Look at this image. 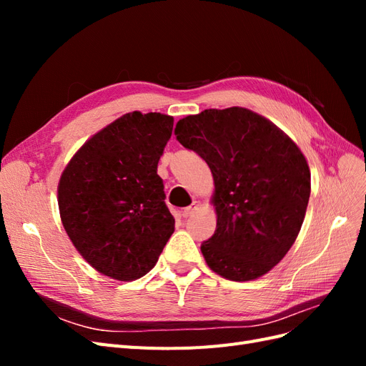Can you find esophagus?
I'll use <instances>...</instances> for the list:
<instances>
[{
    "label": "esophagus",
    "mask_w": 366,
    "mask_h": 366,
    "mask_svg": "<svg viewBox=\"0 0 366 366\" xmlns=\"http://www.w3.org/2000/svg\"><path fill=\"white\" fill-rule=\"evenodd\" d=\"M197 206H198V202H194L191 206H187V207H184L183 210H182V215L184 217V218H187V217H191L192 214H194V210L197 209Z\"/></svg>",
    "instance_id": "esophagus-1"
}]
</instances>
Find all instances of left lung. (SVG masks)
Listing matches in <instances>:
<instances>
[{
  "label": "left lung",
  "mask_w": 366,
  "mask_h": 366,
  "mask_svg": "<svg viewBox=\"0 0 366 366\" xmlns=\"http://www.w3.org/2000/svg\"><path fill=\"white\" fill-rule=\"evenodd\" d=\"M174 134L212 171L215 234L202 244L207 265L230 281L265 274L290 250L310 198V169L293 140L247 108L204 109Z\"/></svg>",
  "instance_id": "1"
}]
</instances>
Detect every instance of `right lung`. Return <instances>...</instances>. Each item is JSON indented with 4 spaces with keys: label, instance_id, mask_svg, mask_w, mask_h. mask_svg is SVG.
<instances>
[{
    "label": "right lung",
    "instance_id": "obj_1",
    "mask_svg": "<svg viewBox=\"0 0 366 366\" xmlns=\"http://www.w3.org/2000/svg\"><path fill=\"white\" fill-rule=\"evenodd\" d=\"M172 127L171 116L128 113L88 140L61 175L64 229L85 261L109 278H142L174 234L157 174Z\"/></svg>",
    "mask_w": 366,
    "mask_h": 366
}]
</instances>
